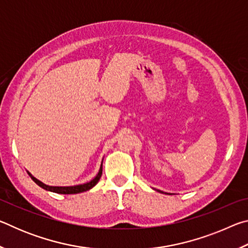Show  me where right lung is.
Listing matches in <instances>:
<instances>
[{"label":"right lung","instance_id":"1","mask_svg":"<svg viewBox=\"0 0 248 248\" xmlns=\"http://www.w3.org/2000/svg\"><path fill=\"white\" fill-rule=\"evenodd\" d=\"M103 173V169L102 166H100V170L98 171V174L96 177L91 180L90 183H86V184H83V185H78V186H71V187H53V186H48V185H45L41 182H39L38 179H36L35 177H32L31 176V179L35 182L38 186H40L41 188H44L46 190H49V191H53V192H57V194H65V195H69V194H78V192H83V191H86V190H90L91 188H93L96 184L98 183V180L100 178V176H102Z\"/></svg>","mask_w":248,"mask_h":248}]
</instances>
